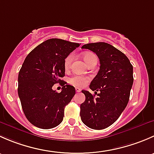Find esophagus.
I'll return each instance as SVG.
<instances>
[{
  "mask_svg": "<svg viewBox=\"0 0 154 154\" xmlns=\"http://www.w3.org/2000/svg\"><path fill=\"white\" fill-rule=\"evenodd\" d=\"M75 90H76V91H77V92H80V91H81V89H80V88H75Z\"/></svg>",
  "mask_w": 154,
  "mask_h": 154,
  "instance_id": "obj_1",
  "label": "esophagus"
}]
</instances>
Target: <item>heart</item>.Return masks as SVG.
Returning a JSON list of instances; mask_svg holds the SVG:
<instances>
[{
  "label": "heart",
  "instance_id": "b5f03b06",
  "mask_svg": "<svg viewBox=\"0 0 154 154\" xmlns=\"http://www.w3.org/2000/svg\"><path fill=\"white\" fill-rule=\"evenodd\" d=\"M83 60L86 62L87 65L89 64L93 60H94L95 58H97L95 54H94L93 53L91 52H86L84 53L83 55ZM73 60V54H69L64 60V67L66 70L68 69L71 66V62ZM90 78L88 77H84V76H80V75H75L73 76L72 77L69 79V83L70 84L73 85L74 86L80 87H84L88 83V82L89 81Z\"/></svg>",
  "mask_w": 154,
  "mask_h": 154
}]
</instances>
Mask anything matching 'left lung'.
Wrapping results in <instances>:
<instances>
[{
	"mask_svg": "<svg viewBox=\"0 0 154 154\" xmlns=\"http://www.w3.org/2000/svg\"><path fill=\"white\" fill-rule=\"evenodd\" d=\"M82 48L95 53L100 66L89 86L97 97L82 90L86 100L80 105V117L89 128L103 130L119 119L128 103L133 83V66L125 54L108 43H89Z\"/></svg>",
	"mask_w": 154,
	"mask_h": 154,
	"instance_id": "8db88e82",
	"label": "left lung"
}]
</instances>
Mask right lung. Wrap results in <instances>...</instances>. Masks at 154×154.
Returning <instances> with one entry per match:
<instances>
[{
  "mask_svg": "<svg viewBox=\"0 0 154 154\" xmlns=\"http://www.w3.org/2000/svg\"><path fill=\"white\" fill-rule=\"evenodd\" d=\"M80 44L60 38L48 39L27 56L18 74V93L27 120L41 129H51L63 122L64 109L75 94L65 85L64 60ZM59 82L61 93L52 89Z\"/></svg>",
  "mask_w": 154,
  "mask_h": 154,
  "instance_id": "1",
  "label": "right lung"
}]
</instances>
